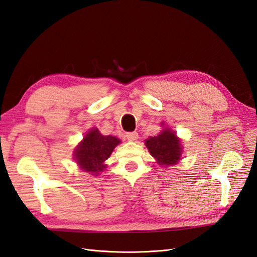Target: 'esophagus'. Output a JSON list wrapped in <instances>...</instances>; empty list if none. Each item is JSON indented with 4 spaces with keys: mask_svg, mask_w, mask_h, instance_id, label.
<instances>
[{
    "mask_svg": "<svg viewBox=\"0 0 257 257\" xmlns=\"http://www.w3.org/2000/svg\"><path fill=\"white\" fill-rule=\"evenodd\" d=\"M126 138L128 139L130 142H135V141H137V138H138V133H137V132H131V133L126 134Z\"/></svg>",
    "mask_w": 257,
    "mask_h": 257,
    "instance_id": "1",
    "label": "esophagus"
}]
</instances>
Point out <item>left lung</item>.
<instances>
[{
    "instance_id": "left-lung-1",
    "label": "left lung",
    "mask_w": 257,
    "mask_h": 257,
    "mask_svg": "<svg viewBox=\"0 0 257 257\" xmlns=\"http://www.w3.org/2000/svg\"><path fill=\"white\" fill-rule=\"evenodd\" d=\"M164 125V123H162ZM146 146L150 154L162 167L176 165L180 161L182 146L174 131L168 127L163 130L158 136L150 137L146 141Z\"/></svg>"
}]
</instances>
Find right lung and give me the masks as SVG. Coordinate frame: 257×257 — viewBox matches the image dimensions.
I'll return each mask as SVG.
<instances>
[{"label":"right lung","instance_id":"add662e5","mask_svg":"<svg viewBox=\"0 0 257 257\" xmlns=\"http://www.w3.org/2000/svg\"><path fill=\"white\" fill-rule=\"evenodd\" d=\"M120 143L114 136H104L97 128H91L75 149L74 160L83 172L97 176L107 167L105 161Z\"/></svg>","mask_w":257,"mask_h":257}]
</instances>
